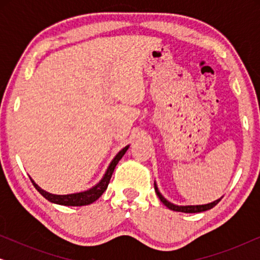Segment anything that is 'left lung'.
Instances as JSON below:
<instances>
[{
  "label": "left lung",
  "instance_id": "1",
  "mask_svg": "<svg viewBox=\"0 0 260 260\" xmlns=\"http://www.w3.org/2000/svg\"><path fill=\"white\" fill-rule=\"evenodd\" d=\"M154 187H155V191L156 194H157V197L161 202L165 206H167L169 209H172V211H175V212H183V213H200V212H205V211H208V209H211L214 207L219 204V201L221 200V198L218 199V200L213 201V202H209V204H206V205H188V206H179V205H174L172 202L167 200V199L163 197V195L159 193L158 188H157V184L156 182H154Z\"/></svg>",
  "mask_w": 260,
  "mask_h": 260
}]
</instances>
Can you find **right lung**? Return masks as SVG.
I'll return each mask as SVG.
<instances>
[{
    "instance_id": "obj_1",
    "label": "right lung",
    "mask_w": 260,
    "mask_h": 260,
    "mask_svg": "<svg viewBox=\"0 0 260 260\" xmlns=\"http://www.w3.org/2000/svg\"><path fill=\"white\" fill-rule=\"evenodd\" d=\"M130 145H126L124 147L122 150H120L118 154H117L113 159L110 163L108 169L104 174V176L102 177V180L99 181L97 184H94L93 187L90 188V189L79 191V193H73V194H65V195H58V194H52L48 193L38 186L37 183L34 182L33 179L31 180V183L34 184V187L37 188V190L40 193L45 199H47L49 202H53V204L56 205H62V206H86L90 205L95 200H98L99 198L102 197L103 193L106 190V188L109 186L110 179H111L113 170H115L117 163L120 161V158L123 157L124 154H125L127 149H129Z\"/></svg>"
}]
</instances>
